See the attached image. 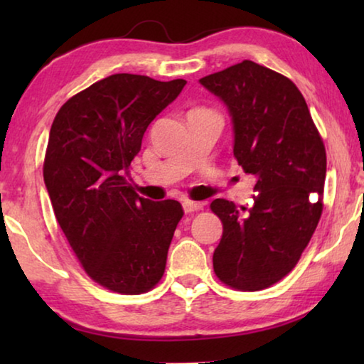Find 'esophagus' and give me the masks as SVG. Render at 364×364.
Wrapping results in <instances>:
<instances>
[{
	"label": "esophagus",
	"instance_id": "1",
	"mask_svg": "<svg viewBox=\"0 0 364 364\" xmlns=\"http://www.w3.org/2000/svg\"><path fill=\"white\" fill-rule=\"evenodd\" d=\"M200 208H202V204H199V202H191V200L183 202L184 213H193L196 210H200Z\"/></svg>",
	"mask_w": 364,
	"mask_h": 364
}]
</instances>
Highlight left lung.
I'll use <instances>...</instances> for the list:
<instances>
[{"label": "left lung", "mask_w": 364, "mask_h": 364, "mask_svg": "<svg viewBox=\"0 0 364 364\" xmlns=\"http://www.w3.org/2000/svg\"><path fill=\"white\" fill-rule=\"evenodd\" d=\"M199 83L226 106L234 157L257 180L250 208L226 199L210 204L223 223L215 274L239 291H262L297 264L316 230L326 180L323 139L299 88L278 72L242 60Z\"/></svg>", "instance_id": "1"}]
</instances>
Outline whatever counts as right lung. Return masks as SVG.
Here are the masks:
<instances>
[{"label":"right lung","instance_id":"obj_1","mask_svg":"<svg viewBox=\"0 0 364 364\" xmlns=\"http://www.w3.org/2000/svg\"><path fill=\"white\" fill-rule=\"evenodd\" d=\"M184 85L115 73L70 97L51 125L43 176L54 215L90 278L109 291L147 292L164 276L181 204L139 197L122 173Z\"/></svg>","mask_w":364,"mask_h":364}]
</instances>
